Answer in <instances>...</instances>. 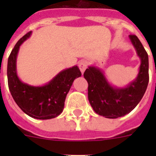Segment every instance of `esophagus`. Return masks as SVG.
Instances as JSON below:
<instances>
[{
    "label": "esophagus",
    "instance_id": "obj_1",
    "mask_svg": "<svg viewBox=\"0 0 156 156\" xmlns=\"http://www.w3.org/2000/svg\"><path fill=\"white\" fill-rule=\"evenodd\" d=\"M78 67L80 69V71L82 73H84V71L86 70V69L87 68V62L86 61H81L78 63Z\"/></svg>",
    "mask_w": 156,
    "mask_h": 156
}]
</instances>
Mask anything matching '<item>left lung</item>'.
<instances>
[{
  "instance_id": "left-lung-1",
  "label": "left lung",
  "mask_w": 156,
  "mask_h": 156,
  "mask_svg": "<svg viewBox=\"0 0 156 156\" xmlns=\"http://www.w3.org/2000/svg\"><path fill=\"white\" fill-rule=\"evenodd\" d=\"M141 60L137 78L125 87L111 85L100 69L89 66L84 72L88 83V100L94 111L106 118L115 119L129 113L144 95L149 82L148 55L136 35L129 36Z\"/></svg>"
}]
</instances>
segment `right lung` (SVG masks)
<instances>
[{
  "label": "right lung",
  "mask_w": 156,
  "mask_h": 156,
  "mask_svg": "<svg viewBox=\"0 0 156 156\" xmlns=\"http://www.w3.org/2000/svg\"><path fill=\"white\" fill-rule=\"evenodd\" d=\"M30 35L31 31L21 38L9 56V89L16 104L27 115L40 120L55 118L63 111L66 95L74 79L81 77L82 73L74 66L61 71L44 86L35 87L23 83L17 74V56L20 46Z\"/></svg>",
  "instance_id": "1"
}]
</instances>
